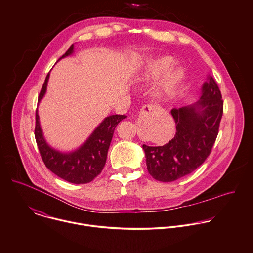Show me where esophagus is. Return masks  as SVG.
Segmentation results:
<instances>
[{"label":"esophagus","mask_w":253,"mask_h":253,"mask_svg":"<svg viewBox=\"0 0 253 253\" xmlns=\"http://www.w3.org/2000/svg\"><path fill=\"white\" fill-rule=\"evenodd\" d=\"M148 108H149V110H151V109H150V108H151V107H149V106H148Z\"/></svg>","instance_id":"obj_1"}]
</instances>
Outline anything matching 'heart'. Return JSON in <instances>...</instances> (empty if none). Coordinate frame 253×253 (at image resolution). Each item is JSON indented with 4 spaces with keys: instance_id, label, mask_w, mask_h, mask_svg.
Listing matches in <instances>:
<instances>
[{
    "instance_id": "heart-1",
    "label": "heart",
    "mask_w": 253,
    "mask_h": 253,
    "mask_svg": "<svg viewBox=\"0 0 253 253\" xmlns=\"http://www.w3.org/2000/svg\"><path fill=\"white\" fill-rule=\"evenodd\" d=\"M172 64H173L172 58L168 56L162 57L155 62V64L153 65L152 72L156 75H160L169 70L172 66ZM181 78H182V72L179 69L174 68L169 70L168 73L163 77V79L159 84V87L157 90L158 96L163 97L172 93L179 84Z\"/></svg>"
}]
</instances>
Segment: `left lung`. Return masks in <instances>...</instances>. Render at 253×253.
I'll return each instance as SVG.
<instances>
[{
    "label": "left lung",
    "instance_id": "8db88e82",
    "mask_svg": "<svg viewBox=\"0 0 253 253\" xmlns=\"http://www.w3.org/2000/svg\"><path fill=\"white\" fill-rule=\"evenodd\" d=\"M222 94L212 77L202 86L195 104L171 109L175 135L163 146L143 144L148 172L153 178L169 182L198 168L210 155L223 116Z\"/></svg>",
    "mask_w": 253,
    "mask_h": 253
}]
</instances>
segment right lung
Returning a JSON list of instances; mask_svg holds the SVG:
<instances>
[{
	"instance_id": "obj_1",
	"label": "right lung",
	"mask_w": 253,
	"mask_h": 253,
	"mask_svg": "<svg viewBox=\"0 0 253 253\" xmlns=\"http://www.w3.org/2000/svg\"><path fill=\"white\" fill-rule=\"evenodd\" d=\"M73 52L74 45H72L60 59L71 55ZM49 76L50 74L47 75L43 84L38 102L45 95ZM126 117L124 115H112L107 117L78 150L72 153H61L51 148L45 141L36 110L34 134L45 166L52 172L69 182L76 184L90 182L104 168L115 128Z\"/></svg>"
}]
</instances>
